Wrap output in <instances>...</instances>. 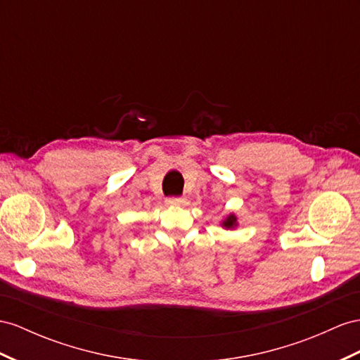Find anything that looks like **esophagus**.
Wrapping results in <instances>:
<instances>
[{
	"label": "esophagus",
	"instance_id": "esophagus-1",
	"mask_svg": "<svg viewBox=\"0 0 360 360\" xmlns=\"http://www.w3.org/2000/svg\"><path fill=\"white\" fill-rule=\"evenodd\" d=\"M165 202H167V205H170V207H181V205H184V199L182 198H169Z\"/></svg>",
	"mask_w": 360,
	"mask_h": 360
}]
</instances>
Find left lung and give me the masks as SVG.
<instances>
[{
  "mask_svg": "<svg viewBox=\"0 0 360 360\" xmlns=\"http://www.w3.org/2000/svg\"><path fill=\"white\" fill-rule=\"evenodd\" d=\"M234 224H236V217H234V216H229V217L225 220V222H224V225L228 226V228L234 226Z\"/></svg>",
  "mask_w": 360,
  "mask_h": 360,
  "instance_id": "1",
  "label": "left lung"
}]
</instances>
